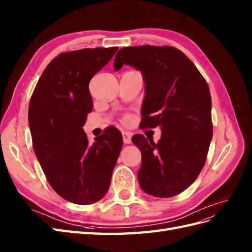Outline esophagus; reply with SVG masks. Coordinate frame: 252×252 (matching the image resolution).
Here are the masks:
<instances>
[{
    "instance_id": "34e87169",
    "label": "esophagus",
    "mask_w": 252,
    "mask_h": 252,
    "mask_svg": "<svg viewBox=\"0 0 252 252\" xmlns=\"http://www.w3.org/2000/svg\"><path fill=\"white\" fill-rule=\"evenodd\" d=\"M123 134V141H124L125 144H129L131 143V133L124 131L122 133Z\"/></svg>"
}]
</instances>
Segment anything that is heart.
Returning <instances> with one entry per match:
<instances>
[{
	"mask_svg": "<svg viewBox=\"0 0 252 252\" xmlns=\"http://www.w3.org/2000/svg\"><path fill=\"white\" fill-rule=\"evenodd\" d=\"M125 120H126V121H128V120H129V118H128V116H126V118H125Z\"/></svg>",
	"mask_w": 252,
	"mask_h": 252,
	"instance_id": "1",
	"label": "heart"
}]
</instances>
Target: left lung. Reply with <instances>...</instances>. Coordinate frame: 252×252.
Returning a JSON list of instances; mask_svg holds the SVG:
<instances>
[{"label": "left lung", "instance_id": "1", "mask_svg": "<svg viewBox=\"0 0 252 252\" xmlns=\"http://www.w3.org/2000/svg\"><path fill=\"white\" fill-rule=\"evenodd\" d=\"M126 64L143 75V128L161 127L154 141L134 134L142 155L138 181L143 191L157 198L183 192L203 169L213 137L212 98L207 82L187 55L169 46L122 48L114 70Z\"/></svg>", "mask_w": 252, "mask_h": 252}]
</instances>
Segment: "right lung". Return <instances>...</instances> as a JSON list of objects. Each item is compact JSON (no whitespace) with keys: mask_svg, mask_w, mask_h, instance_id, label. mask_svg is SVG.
I'll return each instance as SVG.
<instances>
[{"mask_svg":"<svg viewBox=\"0 0 252 252\" xmlns=\"http://www.w3.org/2000/svg\"><path fill=\"white\" fill-rule=\"evenodd\" d=\"M118 47L85 48L59 54L36 84L29 106L35 155L53 190L75 204L105 195L123 146L115 127L91 143L83 125L93 110L89 83L112 59Z\"/></svg>","mask_w":252,"mask_h":252,"instance_id":"add662e5","label":"right lung"}]
</instances>
